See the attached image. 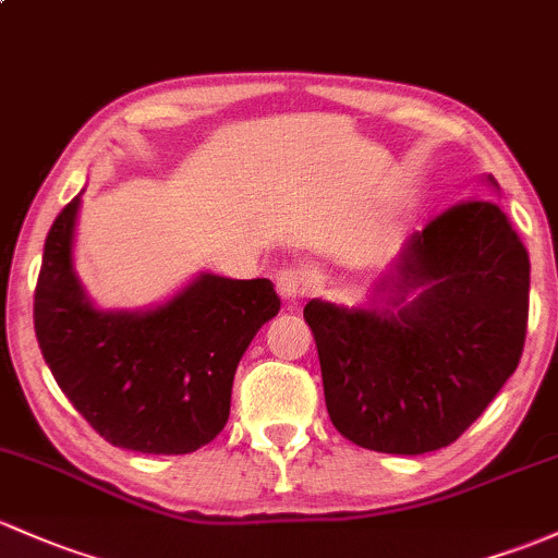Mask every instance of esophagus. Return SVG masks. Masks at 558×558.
<instances>
[{"mask_svg":"<svg viewBox=\"0 0 558 558\" xmlns=\"http://www.w3.org/2000/svg\"><path fill=\"white\" fill-rule=\"evenodd\" d=\"M275 289H278L283 302L294 304L304 296V291H307V278H304V272H299V269L286 267L275 275Z\"/></svg>","mask_w":558,"mask_h":558,"instance_id":"34e87169","label":"esophagus"}]
</instances>
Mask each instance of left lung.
<instances>
[{
	"label": "left lung",
	"instance_id": "8db88e82",
	"mask_svg": "<svg viewBox=\"0 0 558 558\" xmlns=\"http://www.w3.org/2000/svg\"><path fill=\"white\" fill-rule=\"evenodd\" d=\"M526 315L530 254L508 216L489 197L454 203L403 243L374 307H304L328 417L385 454L449 447L519 366Z\"/></svg>",
	"mask_w": 558,
	"mask_h": 558
}]
</instances>
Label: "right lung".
Returning <instances> with one entry per match:
<instances>
[{"mask_svg": "<svg viewBox=\"0 0 558 558\" xmlns=\"http://www.w3.org/2000/svg\"><path fill=\"white\" fill-rule=\"evenodd\" d=\"M80 195L52 221L34 331L58 387L98 436L141 454H190L225 430L232 379L280 299L267 278L201 272L151 310L93 307L74 272Z\"/></svg>", "mask_w": 558, "mask_h": 558, "instance_id": "1", "label": "right lung"}]
</instances>
